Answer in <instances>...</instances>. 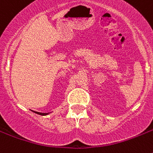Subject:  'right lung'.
Listing matches in <instances>:
<instances>
[{"label":"right lung","mask_w":153,"mask_h":153,"mask_svg":"<svg viewBox=\"0 0 153 153\" xmlns=\"http://www.w3.org/2000/svg\"><path fill=\"white\" fill-rule=\"evenodd\" d=\"M36 113L38 114H39V115H43V116H44V115H47V114H44V113H38V112H36Z\"/></svg>","instance_id":"right-lung-1"}]
</instances>
